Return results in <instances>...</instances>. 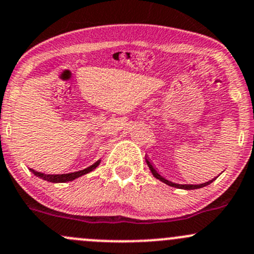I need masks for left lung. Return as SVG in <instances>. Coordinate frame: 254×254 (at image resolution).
Returning <instances> with one entry per match:
<instances>
[{"mask_svg":"<svg viewBox=\"0 0 254 254\" xmlns=\"http://www.w3.org/2000/svg\"><path fill=\"white\" fill-rule=\"evenodd\" d=\"M146 163H147V166H148V167H150V170H151V173H152V175H153V177H155V178L160 179L161 182H163V183L168 184V186H171V187H175V188H179V189H187V190H191V189H198V188H203V187H206V186H209L210 183H212V182L215 181V178H214V179H211V181L206 182V183H203V184H196V186H194V184H176V183H172V182L167 181V179H165V178H163L162 176H160V175H158V172H157V171L155 170V168H153V166L151 165L150 162H148V161H147V158H146Z\"/></svg>","mask_w":254,"mask_h":254,"instance_id":"1","label":"left lung"}]
</instances>
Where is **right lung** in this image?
Segmentation results:
<instances>
[{"instance_id": "1", "label": "right lung", "mask_w": 254, "mask_h": 254, "mask_svg": "<svg viewBox=\"0 0 254 254\" xmlns=\"http://www.w3.org/2000/svg\"><path fill=\"white\" fill-rule=\"evenodd\" d=\"M98 165H99V161H97L96 163H93V165L89 166V167L84 168V170L78 171V172L67 173V175H45V173L37 172V171L32 170V168H29V170H30V172L33 173V175L39 177V178H42V179H44V181L51 182V183H65V182L73 181V179L78 178V177H81V176L86 175V173L91 172V171H93L94 168H96Z\"/></svg>"}]
</instances>
